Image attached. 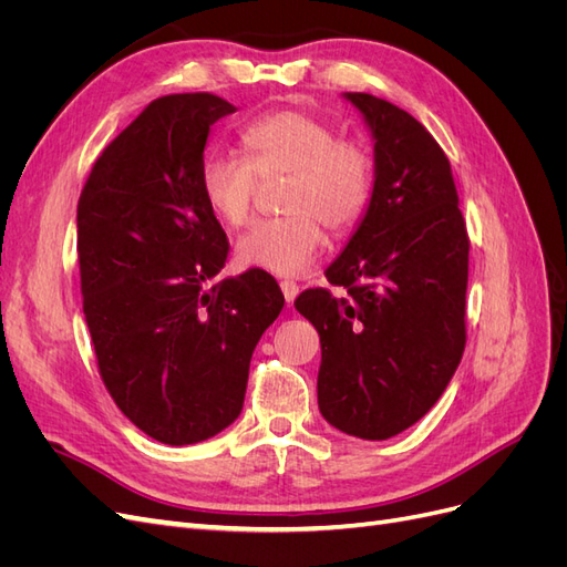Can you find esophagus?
<instances>
[{
	"instance_id": "esophagus-1",
	"label": "esophagus",
	"mask_w": 567,
	"mask_h": 567,
	"mask_svg": "<svg viewBox=\"0 0 567 567\" xmlns=\"http://www.w3.org/2000/svg\"><path fill=\"white\" fill-rule=\"evenodd\" d=\"M281 293H284V298H286V305H293V300L298 298V293H300V286L296 284V281H281Z\"/></svg>"
}]
</instances>
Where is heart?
<instances>
[{"instance_id": "heart-1", "label": "heart", "mask_w": 567, "mask_h": 567, "mask_svg": "<svg viewBox=\"0 0 567 567\" xmlns=\"http://www.w3.org/2000/svg\"><path fill=\"white\" fill-rule=\"evenodd\" d=\"M244 158L210 153L200 163V198L225 227L250 217L257 177H286L277 219H262L238 238V262L277 277H296L323 246V227L340 234L362 219L373 192V163L367 148L326 120L305 111L257 117L241 132Z\"/></svg>"}]
</instances>
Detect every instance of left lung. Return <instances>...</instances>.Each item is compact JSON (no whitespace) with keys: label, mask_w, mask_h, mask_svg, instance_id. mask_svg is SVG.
<instances>
[{"label":"left lung","mask_w":567,"mask_h":567,"mask_svg":"<svg viewBox=\"0 0 567 567\" xmlns=\"http://www.w3.org/2000/svg\"><path fill=\"white\" fill-rule=\"evenodd\" d=\"M373 142V192L348 246L326 269L346 298L312 288L296 310L321 340V416L388 440L440 400L466 346L468 234L452 167L416 117L346 92Z\"/></svg>","instance_id":"8db88e82"}]
</instances>
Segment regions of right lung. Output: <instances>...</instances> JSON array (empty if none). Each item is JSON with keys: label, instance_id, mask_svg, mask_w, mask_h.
I'll use <instances>...</instances> for the list:
<instances>
[{"label": "right lung", "instance_id": "1", "mask_svg": "<svg viewBox=\"0 0 567 567\" xmlns=\"http://www.w3.org/2000/svg\"><path fill=\"white\" fill-rule=\"evenodd\" d=\"M234 111L205 92L151 101L101 153L78 203L101 379L140 431L175 447L238 419L252 350L284 307L260 269L219 277L229 244L198 173L210 127Z\"/></svg>", "mask_w": 567, "mask_h": 567}]
</instances>
